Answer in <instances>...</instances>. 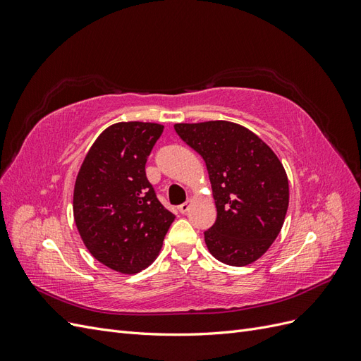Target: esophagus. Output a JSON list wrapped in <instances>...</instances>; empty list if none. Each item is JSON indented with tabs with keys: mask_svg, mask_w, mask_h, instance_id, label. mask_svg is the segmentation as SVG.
<instances>
[{
	"mask_svg": "<svg viewBox=\"0 0 361 361\" xmlns=\"http://www.w3.org/2000/svg\"><path fill=\"white\" fill-rule=\"evenodd\" d=\"M191 204H192V200H187L185 203H182V204H179V212H182V214H185V212H188V209L191 207Z\"/></svg>",
	"mask_w": 361,
	"mask_h": 361,
	"instance_id": "esophagus-1",
	"label": "esophagus"
}]
</instances>
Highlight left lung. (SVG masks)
<instances>
[{"label": "left lung", "instance_id": "left-lung-1", "mask_svg": "<svg viewBox=\"0 0 361 361\" xmlns=\"http://www.w3.org/2000/svg\"><path fill=\"white\" fill-rule=\"evenodd\" d=\"M174 130L209 174L216 220L204 232L207 250L232 267L257 260L276 241L288 212L283 164L256 134L226 120L178 123Z\"/></svg>", "mask_w": 361, "mask_h": 361}]
</instances>
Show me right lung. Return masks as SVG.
<instances>
[{
    "label": "right lung",
    "mask_w": 361,
    "mask_h": 361,
    "mask_svg": "<svg viewBox=\"0 0 361 361\" xmlns=\"http://www.w3.org/2000/svg\"><path fill=\"white\" fill-rule=\"evenodd\" d=\"M162 125L122 122L96 138L76 176L75 224L92 256L123 274L154 262L174 215L146 178Z\"/></svg>",
    "instance_id": "1"
}]
</instances>
